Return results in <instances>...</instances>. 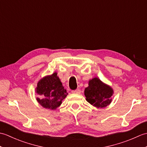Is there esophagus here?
<instances>
[{
	"instance_id": "1",
	"label": "esophagus",
	"mask_w": 147,
	"mask_h": 147,
	"mask_svg": "<svg viewBox=\"0 0 147 147\" xmlns=\"http://www.w3.org/2000/svg\"><path fill=\"white\" fill-rule=\"evenodd\" d=\"M72 92H73V93H77V94H80V93H81V90L79 89V88H78L75 90H74V91H73Z\"/></svg>"
}]
</instances>
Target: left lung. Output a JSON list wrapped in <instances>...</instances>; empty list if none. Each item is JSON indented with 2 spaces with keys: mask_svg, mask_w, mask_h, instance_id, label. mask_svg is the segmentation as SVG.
<instances>
[{
  "mask_svg": "<svg viewBox=\"0 0 147 147\" xmlns=\"http://www.w3.org/2000/svg\"><path fill=\"white\" fill-rule=\"evenodd\" d=\"M114 93L113 88L98 77L90 79L88 81V86L84 91L86 100L98 109L105 108L110 105Z\"/></svg>",
  "mask_w": 147,
  "mask_h": 147,
  "instance_id": "1",
  "label": "left lung"
}]
</instances>
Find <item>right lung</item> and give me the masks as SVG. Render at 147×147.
I'll list each match as a JSON object with an SVG mask.
<instances>
[{
  "label": "right lung",
  "mask_w": 147,
  "mask_h": 147,
  "mask_svg": "<svg viewBox=\"0 0 147 147\" xmlns=\"http://www.w3.org/2000/svg\"><path fill=\"white\" fill-rule=\"evenodd\" d=\"M35 92L43 97L36 98L38 104L43 108L52 111L56 110L68 95L67 90L62 86L57 72L40 79L37 83Z\"/></svg>",
  "instance_id": "add662e5"
}]
</instances>
